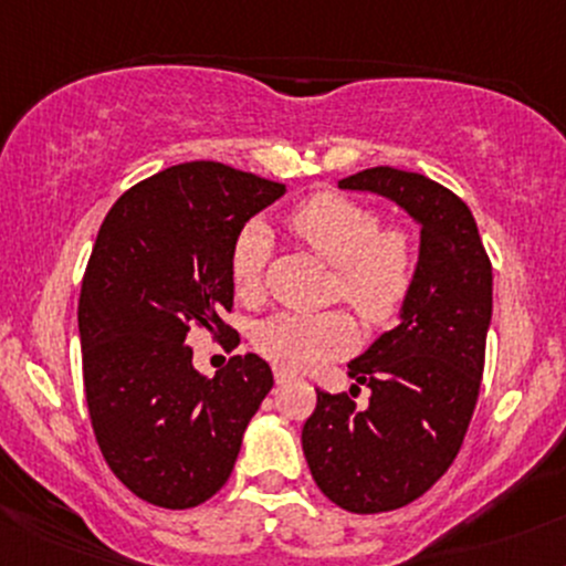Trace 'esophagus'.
<instances>
[{"mask_svg": "<svg viewBox=\"0 0 566 566\" xmlns=\"http://www.w3.org/2000/svg\"><path fill=\"white\" fill-rule=\"evenodd\" d=\"M273 378H276V384H287L290 378H293V374H290V370H284V368H276V370H273Z\"/></svg>", "mask_w": 566, "mask_h": 566, "instance_id": "esophagus-1", "label": "esophagus"}]
</instances>
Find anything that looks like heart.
<instances>
[{
  "label": "heart",
  "instance_id": "heart-1",
  "mask_svg": "<svg viewBox=\"0 0 566 566\" xmlns=\"http://www.w3.org/2000/svg\"><path fill=\"white\" fill-rule=\"evenodd\" d=\"M287 231L316 258L335 269L333 301H344L368 327H384L400 314L416 279V247L406 228H381L368 203L338 192H319L287 217ZM271 241L263 228L250 226L235 235L228 258L231 282L241 301L263 293ZM357 327L344 312H282L260 322L254 346L284 370H312L352 352Z\"/></svg>",
  "mask_w": 566,
  "mask_h": 566
}]
</instances>
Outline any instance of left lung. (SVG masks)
Segmentation results:
<instances>
[{
  "mask_svg": "<svg viewBox=\"0 0 566 566\" xmlns=\"http://www.w3.org/2000/svg\"><path fill=\"white\" fill-rule=\"evenodd\" d=\"M340 190L389 198L419 222V263L400 322L349 363V395L316 389L303 454L316 486L349 513L397 511L451 468L473 419L492 322V263L462 198L416 171L376 166Z\"/></svg>",
  "mask_w": 566,
  "mask_h": 566,
  "instance_id": "1",
  "label": "left lung"
}]
</instances>
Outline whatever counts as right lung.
<instances>
[{
  "instance_id": "1",
  "label": "right lung",
  "mask_w": 566,
  "mask_h": 566,
  "mask_svg": "<svg viewBox=\"0 0 566 566\" xmlns=\"http://www.w3.org/2000/svg\"><path fill=\"white\" fill-rule=\"evenodd\" d=\"M284 190L192 160L123 192L98 228L77 306L85 400L109 470L150 505L185 511L220 492L271 392L263 357L235 354L207 378L185 340L196 327L235 338L220 316L233 308L231 247Z\"/></svg>"
}]
</instances>
